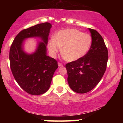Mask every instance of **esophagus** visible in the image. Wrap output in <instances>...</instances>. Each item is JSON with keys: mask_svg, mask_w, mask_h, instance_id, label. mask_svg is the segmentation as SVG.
I'll return each instance as SVG.
<instances>
[{"mask_svg": "<svg viewBox=\"0 0 123 123\" xmlns=\"http://www.w3.org/2000/svg\"><path fill=\"white\" fill-rule=\"evenodd\" d=\"M58 66H63L62 63H61V62H58Z\"/></svg>", "mask_w": 123, "mask_h": 123, "instance_id": "obj_1", "label": "esophagus"}]
</instances>
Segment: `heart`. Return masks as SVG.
<instances>
[{
    "label": "heart",
    "mask_w": 123,
    "mask_h": 123,
    "mask_svg": "<svg viewBox=\"0 0 123 123\" xmlns=\"http://www.w3.org/2000/svg\"><path fill=\"white\" fill-rule=\"evenodd\" d=\"M92 43V38L87 33L76 29L60 31L55 37L48 42L50 54L55 57L62 48L63 57L70 62L76 61L84 57L88 51Z\"/></svg>",
    "instance_id": "b5f03b06"
}]
</instances>
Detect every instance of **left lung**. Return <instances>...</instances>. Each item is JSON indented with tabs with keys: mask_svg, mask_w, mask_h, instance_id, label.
<instances>
[{
	"mask_svg": "<svg viewBox=\"0 0 123 123\" xmlns=\"http://www.w3.org/2000/svg\"><path fill=\"white\" fill-rule=\"evenodd\" d=\"M92 43L84 57L66 63L68 82L70 88L80 94L88 92L95 87L106 69L108 51L104 39L97 31L89 28Z\"/></svg>",
	"mask_w": 123,
	"mask_h": 123,
	"instance_id": "1",
	"label": "left lung"
}]
</instances>
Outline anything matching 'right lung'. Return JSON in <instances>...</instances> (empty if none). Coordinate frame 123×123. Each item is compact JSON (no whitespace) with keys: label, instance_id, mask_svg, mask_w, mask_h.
Segmentation results:
<instances>
[{"label":"right lung","instance_id":"right-lung-1","mask_svg":"<svg viewBox=\"0 0 123 123\" xmlns=\"http://www.w3.org/2000/svg\"><path fill=\"white\" fill-rule=\"evenodd\" d=\"M51 28L50 23L44 22L23 29L14 39L10 49V65L14 77L18 85L31 95L46 92L58 68L57 61L46 55ZM31 37H40L43 42L39 43L35 53L28 55L23 51L22 44L25 38Z\"/></svg>","mask_w":123,"mask_h":123}]
</instances>
